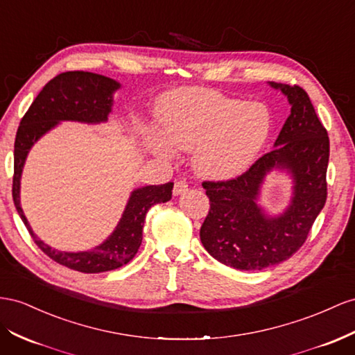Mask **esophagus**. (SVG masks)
I'll return each instance as SVG.
<instances>
[{"mask_svg": "<svg viewBox=\"0 0 355 355\" xmlns=\"http://www.w3.org/2000/svg\"><path fill=\"white\" fill-rule=\"evenodd\" d=\"M185 191H188L187 180H176L175 182V187H173V194L179 196L182 193H185Z\"/></svg>", "mask_w": 355, "mask_h": 355, "instance_id": "1", "label": "esophagus"}]
</instances>
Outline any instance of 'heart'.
<instances>
[{
	"mask_svg": "<svg viewBox=\"0 0 355 355\" xmlns=\"http://www.w3.org/2000/svg\"><path fill=\"white\" fill-rule=\"evenodd\" d=\"M162 131L170 145L193 148V164L207 178L241 173L264 148L272 131V113L264 104L245 103L214 91L180 89L162 104ZM167 154L168 145L157 139Z\"/></svg>",
	"mask_w": 355,
	"mask_h": 355,
	"instance_id": "1",
	"label": "heart"
}]
</instances>
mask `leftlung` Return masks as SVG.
Here are the masks:
<instances>
[{
    "label": "left lung",
    "mask_w": 355,
    "mask_h": 355,
    "mask_svg": "<svg viewBox=\"0 0 355 355\" xmlns=\"http://www.w3.org/2000/svg\"><path fill=\"white\" fill-rule=\"evenodd\" d=\"M270 85L281 88L291 104L275 149L233 179L203 182L210 209L200 228L201 243L219 263L237 270H261L288 260L306 242L327 200V130L299 85ZM272 168H288L295 179L292 205L276 218L256 205Z\"/></svg>",
    "instance_id": "8db88e82"
}]
</instances>
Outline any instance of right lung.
<instances>
[{"mask_svg":"<svg viewBox=\"0 0 355 355\" xmlns=\"http://www.w3.org/2000/svg\"><path fill=\"white\" fill-rule=\"evenodd\" d=\"M118 88V82L101 74L88 71L61 73L44 85V88L24 114L16 132L12 194L17 214L35 245L47 257L61 266L82 273L109 272L130 263L140 248L141 232L148 210L154 205L166 203L171 198L173 182H167L162 185H149L132 191L116 230L100 246L83 252H62L42 242L33 233L26 221L21 203H19L22 167L28 150L60 121L89 123L106 121L112 110V94Z\"/></svg>","mask_w":355,"mask_h":355,"instance_id":"1","label":"right lung"}]
</instances>
